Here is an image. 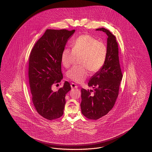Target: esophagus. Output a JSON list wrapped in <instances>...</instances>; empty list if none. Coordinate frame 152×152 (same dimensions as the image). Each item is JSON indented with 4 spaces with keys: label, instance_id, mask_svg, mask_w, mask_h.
Returning <instances> with one entry per match:
<instances>
[{
    "label": "esophagus",
    "instance_id": "34e87169",
    "mask_svg": "<svg viewBox=\"0 0 152 152\" xmlns=\"http://www.w3.org/2000/svg\"><path fill=\"white\" fill-rule=\"evenodd\" d=\"M71 87L72 88H77V85L75 84V83H71Z\"/></svg>",
    "mask_w": 152,
    "mask_h": 152
}]
</instances>
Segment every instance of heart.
<instances>
[{
    "instance_id": "obj_1",
    "label": "heart",
    "mask_w": 152,
    "mask_h": 152,
    "mask_svg": "<svg viewBox=\"0 0 152 152\" xmlns=\"http://www.w3.org/2000/svg\"><path fill=\"white\" fill-rule=\"evenodd\" d=\"M71 45L72 50L64 48L61 60L65 67H69L76 57L81 56L80 64L82 66L70 69L67 72V77L75 83H82L88 77L89 70L94 73L103 67L107 58V48L104 42L87 34L79 36L72 41Z\"/></svg>"
}]
</instances>
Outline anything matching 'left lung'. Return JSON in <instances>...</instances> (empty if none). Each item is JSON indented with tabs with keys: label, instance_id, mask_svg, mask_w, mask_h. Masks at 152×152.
<instances>
[{
	"label": "left lung",
	"instance_id": "1",
	"mask_svg": "<svg viewBox=\"0 0 152 152\" xmlns=\"http://www.w3.org/2000/svg\"><path fill=\"white\" fill-rule=\"evenodd\" d=\"M96 30L106 33L108 36L107 58L103 67L92 76L88 83V86L92 87L94 90L81 89L82 101L80 105L83 115L92 120L100 119L113 109L119 95L123 77L116 37L104 28Z\"/></svg>",
	"mask_w": 152,
	"mask_h": 152
}]
</instances>
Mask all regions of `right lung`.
<instances>
[{"mask_svg": "<svg viewBox=\"0 0 152 152\" xmlns=\"http://www.w3.org/2000/svg\"><path fill=\"white\" fill-rule=\"evenodd\" d=\"M75 30L47 29L36 43L29 58L28 77L32 100L37 113L46 119H56L64 114L69 82L54 92L53 84L63 78L61 56Z\"/></svg>", "mask_w": 152, "mask_h": 152, "instance_id": "obj_1", "label": "right lung"}]
</instances>
